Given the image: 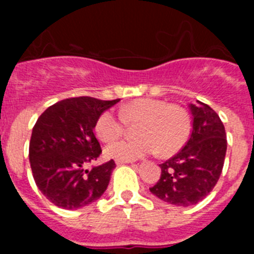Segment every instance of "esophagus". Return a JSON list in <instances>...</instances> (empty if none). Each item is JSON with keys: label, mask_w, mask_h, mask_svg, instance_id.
Wrapping results in <instances>:
<instances>
[{"label": "esophagus", "mask_w": 254, "mask_h": 254, "mask_svg": "<svg viewBox=\"0 0 254 254\" xmlns=\"http://www.w3.org/2000/svg\"><path fill=\"white\" fill-rule=\"evenodd\" d=\"M127 163H132V160H122V159H117L116 160L117 165H121V164H127Z\"/></svg>", "instance_id": "34e87169"}]
</instances>
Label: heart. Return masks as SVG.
Returning a JSON list of instances; mask_svg holds the SVG:
<instances>
[{"instance_id":"1","label":"heart","mask_w":254,"mask_h":254,"mask_svg":"<svg viewBox=\"0 0 254 254\" xmlns=\"http://www.w3.org/2000/svg\"><path fill=\"white\" fill-rule=\"evenodd\" d=\"M126 125L137 126V138L112 143L105 149L109 158L133 160L158 151L170 156L183 147L188 140L190 122L187 112L163 100L136 99L120 108V117L105 111L95 122V133L103 142H113L123 136Z\"/></svg>"}]
</instances>
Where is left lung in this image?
<instances>
[{
	"instance_id": "1",
	"label": "left lung",
	"mask_w": 254,
	"mask_h": 254,
	"mask_svg": "<svg viewBox=\"0 0 254 254\" xmlns=\"http://www.w3.org/2000/svg\"><path fill=\"white\" fill-rule=\"evenodd\" d=\"M192 133L185 147L160 164L161 176L150 188L152 194L174 206H190L214 190L223 172L226 133L216 112L197 100L190 104Z\"/></svg>"
}]
</instances>
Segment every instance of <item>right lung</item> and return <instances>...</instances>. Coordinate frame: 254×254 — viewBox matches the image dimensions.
<instances>
[{
    "mask_svg": "<svg viewBox=\"0 0 254 254\" xmlns=\"http://www.w3.org/2000/svg\"><path fill=\"white\" fill-rule=\"evenodd\" d=\"M120 102L78 96L47 108L33 127L29 160L35 185L53 205L77 210L95 202L107 190L114 160L86 165L102 154L94 134L104 111Z\"/></svg>",
    "mask_w": 254,
    "mask_h": 254,
    "instance_id": "1",
    "label": "right lung"
}]
</instances>
